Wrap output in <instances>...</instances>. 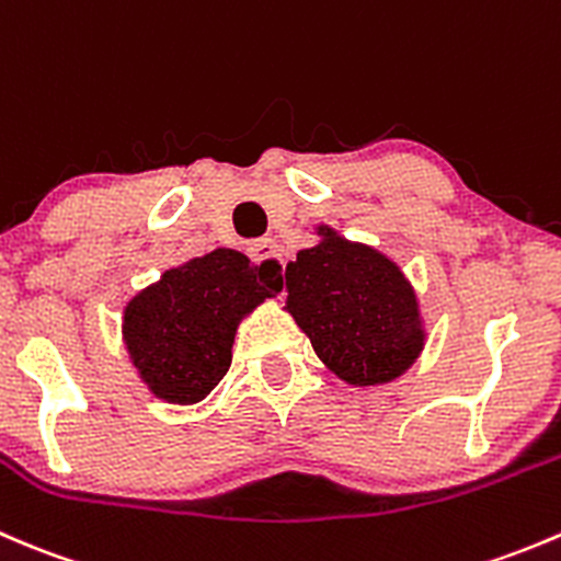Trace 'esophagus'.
<instances>
[{
    "mask_svg": "<svg viewBox=\"0 0 561 561\" xmlns=\"http://www.w3.org/2000/svg\"><path fill=\"white\" fill-rule=\"evenodd\" d=\"M248 253L256 264H264V273L273 275V278H280L283 275V253L278 248V242L264 237V240H256L248 245Z\"/></svg>",
    "mask_w": 561,
    "mask_h": 561,
    "instance_id": "obj_1",
    "label": "esophagus"
}]
</instances>
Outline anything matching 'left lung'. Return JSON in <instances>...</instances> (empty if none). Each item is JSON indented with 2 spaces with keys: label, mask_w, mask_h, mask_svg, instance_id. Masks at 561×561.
Here are the masks:
<instances>
[{
  "label": "left lung",
  "mask_w": 561,
  "mask_h": 561,
  "mask_svg": "<svg viewBox=\"0 0 561 561\" xmlns=\"http://www.w3.org/2000/svg\"><path fill=\"white\" fill-rule=\"evenodd\" d=\"M324 240L286 267V308L321 363L348 385H385L425 343L417 297L398 264L321 226Z\"/></svg>",
  "instance_id": "obj_1"
}]
</instances>
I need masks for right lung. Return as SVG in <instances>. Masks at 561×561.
Returning <instances> with one entry per match:
<instances>
[{
	"mask_svg": "<svg viewBox=\"0 0 561 561\" xmlns=\"http://www.w3.org/2000/svg\"><path fill=\"white\" fill-rule=\"evenodd\" d=\"M280 286L264 264L218 248L144 288L125 308L122 335L149 390L169 403L207 398L229 370L240 319Z\"/></svg>",
	"mask_w": 561,
	"mask_h": 561,
	"instance_id": "obj_1",
	"label": "right lung"
}]
</instances>
